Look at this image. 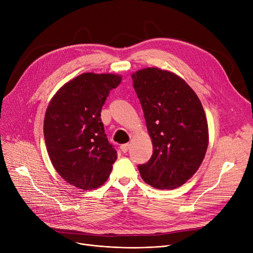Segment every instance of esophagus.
<instances>
[{"label": "esophagus", "instance_id": "esophagus-1", "mask_svg": "<svg viewBox=\"0 0 253 253\" xmlns=\"http://www.w3.org/2000/svg\"><path fill=\"white\" fill-rule=\"evenodd\" d=\"M129 147H130L129 143H124V144H121V147H120V149H121V151L123 153H127L128 150H129Z\"/></svg>", "mask_w": 253, "mask_h": 253}]
</instances>
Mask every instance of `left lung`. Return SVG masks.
Segmentation results:
<instances>
[{
	"instance_id": "left-lung-1",
	"label": "left lung",
	"mask_w": 253,
	"mask_h": 253,
	"mask_svg": "<svg viewBox=\"0 0 253 253\" xmlns=\"http://www.w3.org/2000/svg\"><path fill=\"white\" fill-rule=\"evenodd\" d=\"M140 100L153 155L139 165L144 182L158 190H174L201 166L209 131L203 105L182 78L170 71L147 68L131 75Z\"/></svg>"
}]
</instances>
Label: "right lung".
<instances>
[{"label": "right lung", "instance_id": "1", "mask_svg": "<svg viewBox=\"0 0 253 253\" xmlns=\"http://www.w3.org/2000/svg\"><path fill=\"white\" fill-rule=\"evenodd\" d=\"M121 81V75L84 73L61 86L47 106L44 137L51 163L78 189L99 188L117 160L100 112L110 91Z\"/></svg>", "mask_w": 253, "mask_h": 253}]
</instances>
